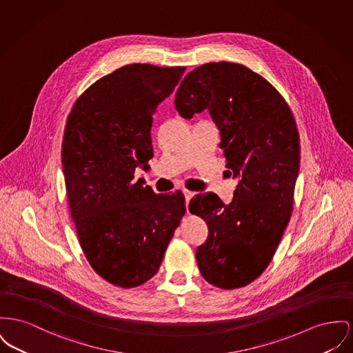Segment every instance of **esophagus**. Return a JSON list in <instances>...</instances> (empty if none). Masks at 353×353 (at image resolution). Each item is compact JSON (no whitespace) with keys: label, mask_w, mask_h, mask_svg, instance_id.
Returning a JSON list of instances; mask_svg holds the SVG:
<instances>
[{"label":"esophagus","mask_w":353,"mask_h":353,"mask_svg":"<svg viewBox=\"0 0 353 353\" xmlns=\"http://www.w3.org/2000/svg\"><path fill=\"white\" fill-rule=\"evenodd\" d=\"M184 192V196H185V205L188 207V204H189V200L194 196V193L193 192H190V190H188V189H184L183 190Z\"/></svg>","instance_id":"34e87169"}]
</instances>
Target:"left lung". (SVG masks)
<instances>
[{
	"label": "left lung",
	"mask_w": 353,
	"mask_h": 353,
	"mask_svg": "<svg viewBox=\"0 0 353 353\" xmlns=\"http://www.w3.org/2000/svg\"><path fill=\"white\" fill-rule=\"evenodd\" d=\"M174 106L184 119L209 110L228 172L239 179L228 205L212 192L189 203V212L209 230L207 241L196 249L199 270L217 288L245 287L268 267L290 223L300 168L293 114L264 77L225 61L188 73Z\"/></svg>",
	"instance_id": "8db88e82"
}]
</instances>
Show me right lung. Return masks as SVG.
I'll return each instance as SVG.
<instances>
[{"label": "right lung", "mask_w": 353, "mask_h": 353, "mask_svg": "<svg viewBox=\"0 0 353 353\" xmlns=\"http://www.w3.org/2000/svg\"><path fill=\"white\" fill-rule=\"evenodd\" d=\"M184 72L125 65L90 85L68 116L61 156L70 214L90 267L116 287L156 274L185 214L181 190L156 194L133 180L153 157V114Z\"/></svg>", "instance_id": "obj_1"}]
</instances>
